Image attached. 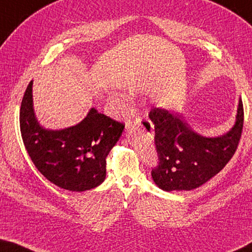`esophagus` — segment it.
<instances>
[{"label": "esophagus", "instance_id": "obj_1", "mask_svg": "<svg viewBox=\"0 0 252 252\" xmlns=\"http://www.w3.org/2000/svg\"><path fill=\"white\" fill-rule=\"evenodd\" d=\"M146 121H149V120H147V119H144V121H142L141 119H136L135 121L127 123V125H126V129H127V130H132V129H134V127H136V126H142V123H144Z\"/></svg>", "mask_w": 252, "mask_h": 252}]
</instances>
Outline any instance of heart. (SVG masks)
<instances>
[{
	"mask_svg": "<svg viewBox=\"0 0 252 252\" xmlns=\"http://www.w3.org/2000/svg\"><path fill=\"white\" fill-rule=\"evenodd\" d=\"M109 102H110V104H112L113 106H116V109L120 110V111H125L127 108L126 101L123 99V97L119 96V95H116V94L111 95L109 97Z\"/></svg>",
	"mask_w": 252,
	"mask_h": 252,
	"instance_id": "obj_1",
	"label": "heart"
}]
</instances>
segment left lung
<instances>
[{"label":"left lung","instance_id":"1","mask_svg":"<svg viewBox=\"0 0 252 252\" xmlns=\"http://www.w3.org/2000/svg\"><path fill=\"white\" fill-rule=\"evenodd\" d=\"M149 118L155 126L158 152L153 181L164 191H188L219 173L234 155L244 126V105L239 100L233 127L217 138L195 133L178 113L168 110L152 109Z\"/></svg>","mask_w":252,"mask_h":252}]
</instances>
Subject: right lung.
Instances as JSON below:
<instances>
[{"instance_id":"add662e5","label":"right lung","mask_w":252,"mask_h":252,"mask_svg":"<svg viewBox=\"0 0 252 252\" xmlns=\"http://www.w3.org/2000/svg\"><path fill=\"white\" fill-rule=\"evenodd\" d=\"M32 84L31 81L21 103L20 129L34 165L62 189L82 192L100 186L106 174V157L125 125L92 108L76 126L46 130L34 114Z\"/></svg>"}]
</instances>
